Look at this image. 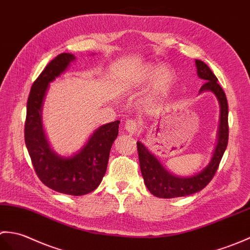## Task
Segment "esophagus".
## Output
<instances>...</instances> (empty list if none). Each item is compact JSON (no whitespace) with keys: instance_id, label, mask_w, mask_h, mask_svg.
<instances>
[{"instance_id":"obj_1","label":"esophagus","mask_w":250,"mask_h":250,"mask_svg":"<svg viewBox=\"0 0 250 250\" xmlns=\"http://www.w3.org/2000/svg\"><path fill=\"white\" fill-rule=\"evenodd\" d=\"M139 123L136 120H127L125 123V129L127 131V134H129L130 136H135L138 130H139Z\"/></svg>"}]
</instances>
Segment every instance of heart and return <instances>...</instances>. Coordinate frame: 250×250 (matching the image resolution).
<instances>
[{
    "mask_svg": "<svg viewBox=\"0 0 250 250\" xmlns=\"http://www.w3.org/2000/svg\"><path fill=\"white\" fill-rule=\"evenodd\" d=\"M153 92L156 95L165 93L168 90L174 80V75L172 70L163 67L159 68L158 65L148 64L138 71L132 78L129 79H121L119 81V90L122 92H127L131 90L132 87L140 86L146 84L149 80H152Z\"/></svg>",
    "mask_w": 250,
    "mask_h": 250,
    "instance_id": "1",
    "label": "heart"
}]
</instances>
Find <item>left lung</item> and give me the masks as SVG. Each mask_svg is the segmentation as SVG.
Segmentation results:
<instances>
[{
	"instance_id": "8db88e82",
	"label": "left lung",
	"mask_w": 250,
	"mask_h": 250,
	"mask_svg": "<svg viewBox=\"0 0 250 250\" xmlns=\"http://www.w3.org/2000/svg\"><path fill=\"white\" fill-rule=\"evenodd\" d=\"M197 74L199 78L207 81L200 88V93L209 91L215 94L220 104V120L218 128V141L215 147L213 157L209 164L199 173L188 176H175L166 169L159 163L148 149L141 142H137L138 155L141 173L144 180V184L149 192L158 198H176L192 195L202 190L210 180L213 179L217 171L220 160L228 146L229 126H228V102L223 88L218 84V79L209 69L208 66L200 60H196Z\"/></svg>"
}]
</instances>
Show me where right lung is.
Returning a JSON list of instances; mask_svg holds the SVG:
<instances>
[{
  "label": "right lung",
  "mask_w": 250,
  "mask_h": 250,
  "mask_svg": "<svg viewBox=\"0 0 250 250\" xmlns=\"http://www.w3.org/2000/svg\"><path fill=\"white\" fill-rule=\"evenodd\" d=\"M75 60L74 54H59L33 83L26 104L24 140L33 167L43 184L65 195L82 196L101 184L111 146L119 135L120 121L98 127L73 156L62 157L52 151L42 126V104L49 83L63 74Z\"/></svg>",
  "instance_id": "obj_1"
}]
</instances>
